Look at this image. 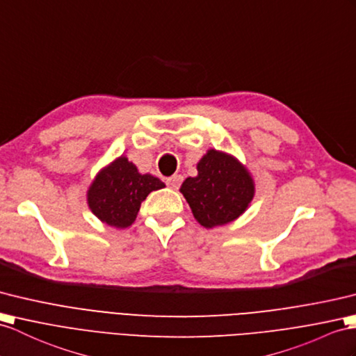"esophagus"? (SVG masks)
Here are the masks:
<instances>
[{
  "instance_id": "1",
  "label": "esophagus",
  "mask_w": 356,
  "mask_h": 356,
  "mask_svg": "<svg viewBox=\"0 0 356 356\" xmlns=\"http://www.w3.org/2000/svg\"><path fill=\"white\" fill-rule=\"evenodd\" d=\"M181 183H183V177H181V175H173L168 179V186L173 190H178Z\"/></svg>"
}]
</instances>
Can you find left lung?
Here are the masks:
<instances>
[{
    "label": "left lung",
    "instance_id": "1",
    "mask_svg": "<svg viewBox=\"0 0 356 356\" xmlns=\"http://www.w3.org/2000/svg\"><path fill=\"white\" fill-rule=\"evenodd\" d=\"M179 190L205 228L236 220L255 193L249 172L231 155L216 149L204 155L197 163V177L187 178Z\"/></svg>",
    "mask_w": 356,
    "mask_h": 356
}]
</instances>
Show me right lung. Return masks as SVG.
Returning <instances> with one entry per match:
<instances>
[{
  "instance_id": "obj_1",
  "label": "right lung",
  "mask_w": 356,
  "mask_h": 356,
  "mask_svg": "<svg viewBox=\"0 0 356 356\" xmlns=\"http://www.w3.org/2000/svg\"><path fill=\"white\" fill-rule=\"evenodd\" d=\"M164 183L149 173L142 175L125 157H119L102 169L88 192L92 213L104 223L115 228H127L136 220L142 202Z\"/></svg>"
}]
</instances>
